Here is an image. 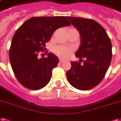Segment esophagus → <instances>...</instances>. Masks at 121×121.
I'll use <instances>...</instances> for the list:
<instances>
[{
    "mask_svg": "<svg viewBox=\"0 0 121 121\" xmlns=\"http://www.w3.org/2000/svg\"><path fill=\"white\" fill-rule=\"evenodd\" d=\"M60 63H62V62H63V61H64V60H62V59H60Z\"/></svg>",
    "mask_w": 121,
    "mask_h": 121,
    "instance_id": "34e87169",
    "label": "esophagus"
}]
</instances>
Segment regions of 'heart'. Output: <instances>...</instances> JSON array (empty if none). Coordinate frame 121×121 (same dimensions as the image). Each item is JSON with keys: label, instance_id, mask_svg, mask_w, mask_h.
<instances>
[{"label": "heart", "instance_id": "1", "mask_svg": "<svg viewBox=\"0 0 121 121\" xmlns=\"http://www.w3.org/2000/svg\"><path fill=\"white\" fill-rule=\"evenodd\" d=\"M54 52L59 57L65 58L70 54L71 49L69 47L60 45V46H56L54 48Z\"/></svg>", "mask_w": 121, "mask_h": 121}]
</instances>
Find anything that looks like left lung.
I'll use <instances>...</instances> for the list:
<instances>
[{
	"label": "left lung",
	"mask_w": 121,
	"mask_h": 121,
	"mask_svg": "<svg viewBox=\"0 0 121 121\" xmlns=\"http://www.w3.org/2000/svg\"><path fill=\"white\" fill-rule=\"evenodd\" d=\"M67 18L80 33L81 45L75 54L79 61L70 62L71 68L66 73L67 78L74 88L89 90L103 80L108 70L112 57V43L105 29L94 20L71 17Z\"/></svg>",
	"instance_id": "left-lung-1"
}]
</instances>
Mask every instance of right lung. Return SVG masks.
Segmentation results:
<instances>
[{"label": "right lung", "instance_id": "right-lung-1", "mask_svg": "<svg viewBox=\"0 0 121 121\" xmlns=\"http://www.w3.org/2000/svg\"><path fill=\"white\" fill-rule=\"evenodd\" d=\"M67 17H32L15 32L9 49V61L17 80L26 88L39 90L47 85L52 71L59 62L49 52L47 58H38L54 32L70 25Z\"/></svg>", "mask_w": 121, "mask_h": 121}]
</instances>
